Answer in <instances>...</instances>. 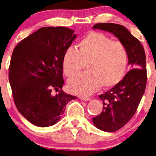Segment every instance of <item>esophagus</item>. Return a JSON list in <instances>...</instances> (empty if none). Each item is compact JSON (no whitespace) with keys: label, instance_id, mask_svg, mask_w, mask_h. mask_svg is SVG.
<instances>
[{"label":"esophagus","instance_id":"obj_1","mask_svg":"<svg viewBox=\"0 0 156 156\" xmlns=\"http://www.w3.org/2000/svg\"><path fill=\"white\" fill-rule=\"evenodd\" d=\"M79 98H80V100H82V101H90V98L83 97V96H80Z\"/></svg>","mask_w":156,"mask_h":156}]
</instances>
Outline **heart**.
I'll return each mask as SVG.
<instances>
[{"instance_id":"heart-1","label":"heart","mask_w":156,"mask_h":156,"mask_svg":"<svg viewBox=\"0 0 156 156\" xmlns=\"http://www.w3.org/2000/svg\"><path fill=\"white\" fill-rule=\"evenodd\" d=\"M88 71L68 80L72 93L90 95L103 86H115L123 78L128 64V52L123 43L98 32H91L78 43L77 49L70 47L63 57V72L68 78L86 67Z\"/></svg>"}]
</instances>
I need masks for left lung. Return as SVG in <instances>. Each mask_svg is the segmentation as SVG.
I'll return each mask as SVG.
<instances>
[{"instance_id": "8db88e82", "label": "left lung", "mask_w": 156, "mask_h": 156, "mask_svg": "<svg viewBox=\"0 0 156 156\" xmlns=\"http://www.w3.org/2000/svg\"><path fill=\"white\" fill-rule=\"evenodd\" d=\"M93 28L108 31L118 38L127 50L128 64L132 68L113 88L99 95L103 101V111L93 118V123L103 131L114 132L131 119L145 92L147 82L146 53L140 41L121 25L97 23Z\"/></svg>"}]
</instances>
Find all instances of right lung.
Segmentation results:
<instances>
[{"mask_svg": "<svg viewBox=\"0 0 156 156\" xmlns=\"http://www.w3.org/2000/svg\"><path fill=\"white\" fill-rule=\"evenodd\" d=\"M77 36L66 27H43L16 45L9 67V82L20 113L38 127L57 123L76 96L61 90L63 57ZM61 90L53 96V90Z\"/></svg>", "mask_w": 156, "mask_h": 156, "instance_id": "obj_1", "label": "right lung"}]
</instances>
